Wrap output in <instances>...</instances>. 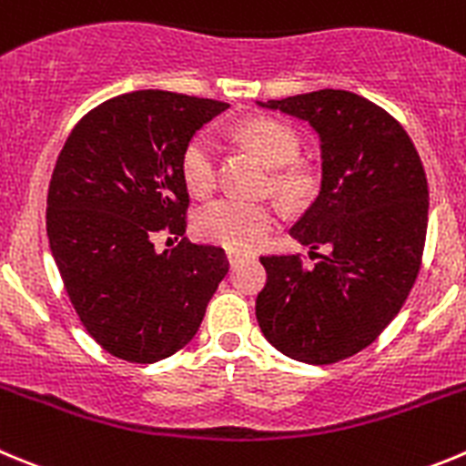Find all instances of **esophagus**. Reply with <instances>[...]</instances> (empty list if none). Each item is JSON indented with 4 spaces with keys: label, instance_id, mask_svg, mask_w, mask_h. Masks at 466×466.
<instances>
[{
    "label": "esophagus",
    "instance_id": "1",
    "mask_svg": "<svg viewBox=\"0 0 466 466\" xmlns=\"http://www.w3.org/2000/svg\"><path fill=\"white\" fill-rule=\"evenodd\" d=\"M243 258H246V255H243L241 250H228V262H229V267H237V264L241 262Z\"/></svg>",
    "mask_w": 466,
    "mask_h": 466
}]
</instances>
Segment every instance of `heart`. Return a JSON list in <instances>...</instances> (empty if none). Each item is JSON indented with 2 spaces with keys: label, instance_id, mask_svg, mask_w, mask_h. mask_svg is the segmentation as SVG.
Returning <instances> with one entry per match:
<instances>
[{
  "label": "heart",
  "instance_id": "b5f03b06",
  "mask_svg": "<svg viewBox=\"0 0 466 466\" xmlns=\"http://www.w3.org/2000/svg\"><path fill=\"white\" fill-rule=\"evenodd\" d=\"M243 140L255 154L271 167H287L297 160L301 140L292 126L278 119H253L241 130ZM181 177L186 188L198 198L216 188L218 177V140L208 130H202L186 145L181 156ZM276 186L282 195L294 198L301 193L303 179L292 169L276 174ZM278 225V211L273 204L250 202V199L223 198L207 204L195 216V229L208 243L229 250H255L262 246Z\"/></svg>",
  "mask_w": 466,
  "mask_h": 466
}]
</instances>
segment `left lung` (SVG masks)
Instances as JSON below:
<instances>
[{
	"mask_svg": "<svg viewBox=\"0 0 466 466\" xmlns=\"http://www.w3.org/2000/svg\"><path fill=\"white\" fill-rule=\"evenodd\" d=\"M310 126L319 137L321 186L289 234L326 248L262 258L259 329L285 356L326 365L377 340L402 308L423 258L428 181L410 135L386 110L342 89L259 103Z\"/></svg>",
	"mask_w": 466,
	"mask_h": 466,
	"instance_id": "obj_1",
	"label": "left lung"
}]
</instances>
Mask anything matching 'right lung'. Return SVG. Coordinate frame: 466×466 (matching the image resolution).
I'll use <instances>...</instances> for the list:
<instances>
[{
    "mask_svg": "<svg viewBox=\"0 0 466 466\" xmlns=\"http://www.w3.org/2000/svg\"><path fill=\"white\" fill-rule=\"evenodd\" d=\"M211 98L145 89L82 116L47 190V241L77 317L98 345L130 363L184 350L228 276L223 248L156 234L186 232V145L228 110Z\"/></svg>",
    "mask_w": 466,
    "mask_h": 466,
    "instance_id": "obj_1",
    "label": "right lung"
}]
</instances>
